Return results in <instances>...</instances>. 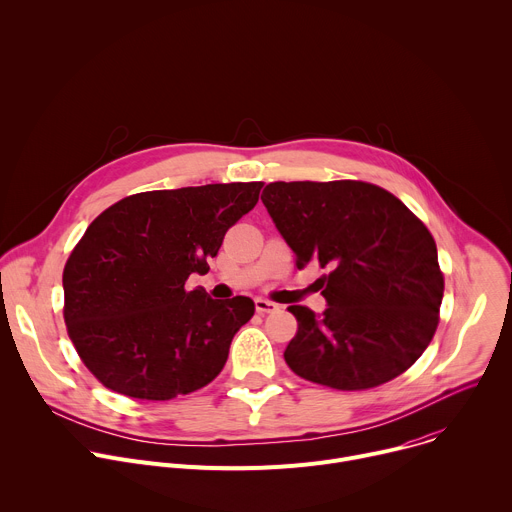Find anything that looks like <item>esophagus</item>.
I'll return each mask as SVG.
<instances>
[{
    "mask_svg": "<svg viewBox=\"0 0 512 512\" xmlns=\"http://www.w3.org/2000/svg\"><path fill=\"white\" fill-rule=\"evenodd\" d=\"M255 310H257L259 314H271V312L279 310V306H277V304H273V302H269V300L257 298V300H255Z\"/></svg>",
    "mask_w": 512,
    "mask_h": 512,
    "instance_id": "34e87169",
    "label": "esophagus"
}]
</instances>
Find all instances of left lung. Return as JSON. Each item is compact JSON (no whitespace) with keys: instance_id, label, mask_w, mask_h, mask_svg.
Segmentation results:
<instances>
[{"instance_id":"8db88e82","label":"left lung","mask_w":512,"mask_h":512,"mask_svg":"<svg viewBox=\"0 0 512 512\" xmlns=\"http://www.w3.org/2000/svg\"><path fill=\"white\" fill-rule=\"evenodd\" d=\"M261 200L298 267L330 269L322 314L287 308L298 320L287 367L340 391L405 373L431 342L444 298L425 225L391 192L356 180L271 182Z\"/></svg>"}]
</instances>
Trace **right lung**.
Segmentation results:
<instances>
[{"label":"right lung","instance_id":"right-lung-1","mask_svg":"<svg viewBox=\"0 0 512 512\" xmlns=\"http://www.w3.org/2000/svg\"><path fill=\"white\" fill-rule=\"evenodd\" d=\"M263 182L127 196L101 212L70 253L64 322L87 369L111 391L168 401L208 385L255 312L251 298L186 289L192 273L259 200Z\"/></svg>","mask_w":512,"mask_h":512}]
</instances>
